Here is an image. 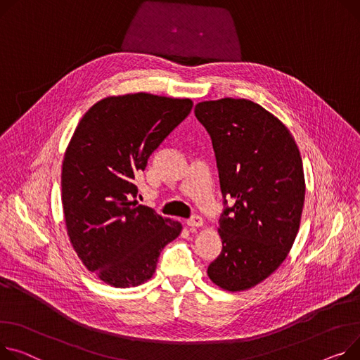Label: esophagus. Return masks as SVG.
Masks as SVG:
<instances>
[{
    "label": "esophagus",
    "instance_id": "obj_1",
    "mask_svg": "<svg viewBox=\"0 0 360 360\" xmlns=\"http://www.w3.org/2000/svg\"><path fill=\"white\" fill-rule=\"evenodd\" d=\"M202 224H204V220H202V217H200V215H194V217L186 220V226L189 229H197V227H201Z\"/></svg>",
    "mask_w": 360,
    "mask_h": 360
}]
</instances>
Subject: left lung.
Listing matches in <instances>:
<instances>
[{
    "label": "left lung",
    "mask_w": 360,
    "mask_h": 360,
    "mask_svg": "<svg viewBox=\"0 0 360 360\" xmlns=\"http://www.w3.org/2000/svg\"><path fill=\"white\" fill-rule=\"evenodd\" d=\"M194 112L211 137L226 205L223 249L207 274L226 291H246L272 275L295 242L305 200L301 153L281 120L253 101H202Z\"/></svg>",
    "instance_id": "left-lung-1"
}]
</instances>
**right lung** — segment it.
Segmentation results:
<instances>
[{"mask_svg": "<svg viewBox=\"0 0 360 360\" xmlns=\"http://www.w3.org/2000/svg\"><path fill=\"white\" fill-rule=\"evenodd\" d=\"M189 98L146 92L107 97L81 118L62 163L69 240L85 268L114 288L150 279L162 249L179 236L134 198L149 156L191 112Z\"/></svg>", "mask_w": 360, "mask_h": 360, "instance_id": "obj_1", "label": "right lung"}]
</instances>
